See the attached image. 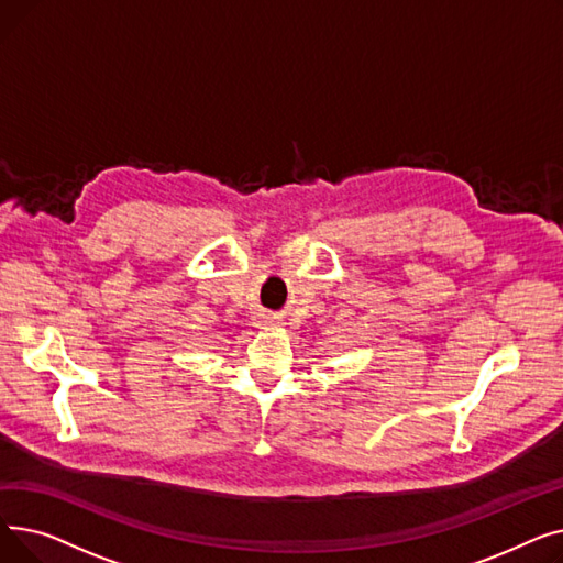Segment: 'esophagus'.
Returning a JSON list of instances; mask_svg holds the SVG:
<instances>
[{
    "label": "esophagus",
    "instance_id": "obj_1",
    "mask_svg": "<svg viewBox=\"0 0 563 563\" xmlns=\"http://www.w3.org/2000/svg\"><path fill=\"white\" fill-rule=\"evenodd\" d=\"M272 323H274V317H262L260 319V327H272Z\"/></svg>",
    "mask_w": 563,
    "mask_h": 563
}]
</instances>
